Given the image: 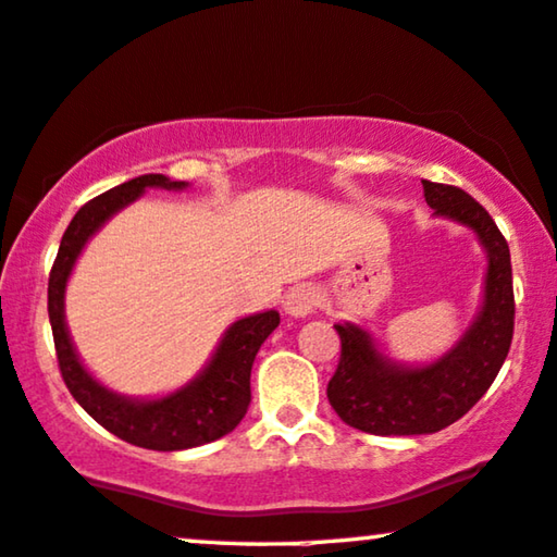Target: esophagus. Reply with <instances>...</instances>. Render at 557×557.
<instances>
[{
    "mask_svg": "<svg viewBox=\"0 0 557 557\" xmlns=\"http://www.w3.org/2000/svg\"><path fill=\"white\" fill-rule=\"evenodd\" d=\"M318 306H321V295H318V290H315L313 285L293 287V290L287 293L285 300H283L285 313L293 315V318L313 315Z\"/></svg>",
    "mask_w": 557,
    "mask_h": 557,
    "instance_id": "obj_1",
    "label": "esophagus"
}]
</instances>
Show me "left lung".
Returning <instances> with one entry per match:
<instances>
[{"mask_svg": "<svg viewBox=\"0 0 557 557\" xmlns=\"http://www.w3.org/2000/svg\"><path fill=\"white\" fill-rule=\"evenodd\" d=\"M422 193L435 216L476 234L486 255L484 298L463 336L428 364L392 359L367 329L336 323L341 361L329 403L346 425L372 435H428L454 425L492 387L515 331L509 247L494 219L454 185L422 181Z\"/></svg>", "mask_w": 557, "mask_h": 557, "instance_id": "8db88e82", "label": "left lung"}]
</instances>
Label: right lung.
<instances>
[{
	"label": "right lung",
	"instance_id": "right-lung-1",
	"mask_svg": "<svg viewBox=\"0 0 557 557\" xmlns=\"http://www.w3.org/2000/svg\"><path fill=\"white\" fill-rule=\"evenodd\" d=\"M147 188L185 190V181L150 173L132 177L78 209L65 228L48 280V315L65 387L91 418L132 446L150 450H185L224 438L247 414L249 376L259 346L280 325L277 310L244 315L221 336L206 367L183 387L160 397H127L109 389L88 372L65 323V287L88 239L111 216L135 203Z\"/></svg>",
	"mask_w": 557,
	"mask_h": 557
}]
</instances>
